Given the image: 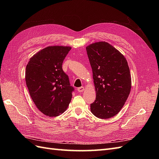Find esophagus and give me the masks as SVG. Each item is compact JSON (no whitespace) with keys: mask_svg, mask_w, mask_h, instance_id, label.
Returning <instances> with one entry per match:
<instances>
[{"mask_svg":"<svg viewBox=\"0 0 159 159\" xmlns=\"http://www.w3.org/2000/svg\"><path fill=\"white\" fill-rule=\"evenodd\" d=\"M84 90V87H80V88H78V92H80V93L82 92Z\"/></svg>","mask_w":159,"mask_h":159,"instance_id":"esophagus-1","label":"esophagus"}]
</instances>
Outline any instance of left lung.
Here are the masks:
<instances>
[{"label":"left lung","mask_w":159,"mask_h":159,"mask_svg":"<svg viewBox=\"0 0 159 159\" xmlns=\"http://www.w3.org/2000/svg\"><path fill=\"white\" fill-rule=\"evenodd\" d=\"M86 51L96 91L91 111L99 119L111 118L121 111L131 91L127 61L121 53L105 42L90 44Z\"/></svg>","instance_id":"8db88e82"}]
</instances>
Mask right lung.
Listing matches in <instances>:
<instances>
[{
  "label": "right lung",
  "mask_w": 159,
  "mask_h": 159,
  "mask_svg": "<svg viewBox=\"0 0 159 159\" xmlns=\"http://www.w3.org/2000/svg\"><path fill=\"white\" fill-rule=\"evenodd\" d=\"M70 50L68 46H48L34 55L26 66L25 80L30 97L47 116L63 113L71 102L74 88L62 69Z\"/></svg>",
  "instance_id": "add662e5"
}]
</instances>
